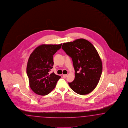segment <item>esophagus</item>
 Wrapping results in <instances>:
<instances>
[{"label": "esophagus", "mask_w": 128, "mask_h": 128, "mask_svg": "<svg viewBox=\"0 0 128 128\" xmlns=\"http://www.w3.org/2000/svg\"><path fill=\"white\" fill-rule=\"evenodd\" d=\"M67 75H66V74H64V75H62V77H63L64 78H66L67 77Z\"/></svg>", "instance_id": "obj_1"}]
</instances>
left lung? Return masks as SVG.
Returning <instances> with one entry per match:
<instances>
[{
    "mask_svg": "<svg viewBox=\"0 0 128 128\" xmlns=\"http://www.w3.org/2000/svg\"><path fill=\"white\" fill-rule=\"evenodd\" d=\"M62 49L72 58L75 79L68 82L76 93L86 95L92 92L102 74V60L95 47L87 40L80 38L63 44Z\"/></svg>",
    "mask_w": 128,
    "mask_h": 128,
    "instance_id": "obj_1",
    "label": "left lung"
}]
</instances>
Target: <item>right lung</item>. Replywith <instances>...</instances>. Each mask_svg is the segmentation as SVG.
<instances>
[{"label": "right lung", "mask_w": 128, "mask_h": 128, "mask_svg": "<svg viewBox=\"0 0 128 128\" xmlns=\"http://www.w3.org/2000/svg\"><path fill=\"white\" fill-rule=\"evenodd\" d=\"M59 44H42L31 53L28 59L26 73L30 88L36 94L45 96L55 88L61 78L54 73L50 74L54 64L53 55L60 49Z\"/></svg>", "instance_id": "add662e5"}]
</instances>
